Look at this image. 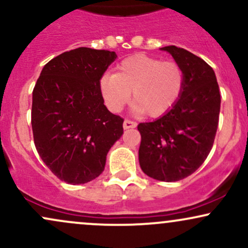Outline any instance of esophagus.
Segmentation results:
<instances>
[{
  "label": "esophagus",
  "instance_id": "obj_1",
  "mask_svg": "<svg viewBox=\"0 0 248 248\" xmlns=\"http://www.w3.org/2000/svg\"><path fill=\"white\" fill-rule=\"evenodd\" d=\"M135 127H136V122H134L132 120H128V119H126V120L124 121V129H129V128H135Z\"/></svg>",
  "mask_w": 248,
  "mask_h": 248
}]
</instances>
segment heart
I'll use <instances>...</instances> for the list:
<instances>
[{
	"label": "heart",
	"mask_w": 248,
	"mask_h": 248,
	"mask_svg": "<svg viewBox=\"0 0 248 248\" xmlns=\"http://www.w3.org/2000/svg\"><path fill=\"white\" fill-rule=\"evenodd\" d=\"M186 85L183 67L176 62L135 55L124 59L115 73H105L99 88L106 106L119 112L129 101L136 112L152 118L167 114L177 104Z\"/></svg>",
	"instance_id": "heart-1"
}]
</instances>
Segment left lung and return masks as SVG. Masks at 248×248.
<instances>
[{
	"label": "left lung",
	"instance_id": "1",
	"mask_svg": "<svg viewBox=\"0 0 248 248\" xmlns=\"http://www.w3.org/2000/svg\"><path fill=\"white\" fill-rule=\"evenodd\" d=\"M183 67V93L167 114L138 126L142 171L175 182L193 173L211 152L218 128L220 93L215 71L202 58L175 45L161 47Z\"/></svg>",
	"mask_w": 248,
	"mask_h": 248
}]
</instances>
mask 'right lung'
I'll list each match as a JSON object with an SVG mask.
<instances>
[{
	"label": "right lung",
	"instance_id": "1",
	"mask_svg": "<svg viewBox=\"0 0 248 248\" xmlns=\"http://www.w3.org/2000/svg\"><path fill=\"white\" fill-rule=\"evenodd\" d=\"M114 51L78 47L43 67L32 92L31 126L39 156L69 184L104 171L110 147L124 134V119L104 105L99 80Z\"/></svg>",
	"mask_w": 248,
	"mask_h": 248
}]
</instances>
